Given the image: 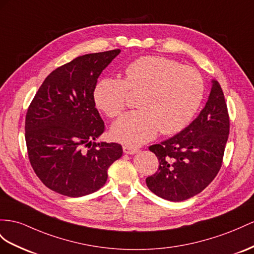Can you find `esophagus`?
Here are the masks:
<instances>
[{"label":"esophagus","instance_id":"34e87169","mask_svg":"<svg viewBox=\"0 0 254 254\" xmlns=\"http://www.w3.org/2000/svg\"><path fill=\"white\" fill-rule=\"evenodd\" d=\"M123 151H125V153H127V154H135V153H137L139 150L137 148L125 145L123 146Z\"/></svg>","mask_w":254,"mask_h":254}]
</instances>
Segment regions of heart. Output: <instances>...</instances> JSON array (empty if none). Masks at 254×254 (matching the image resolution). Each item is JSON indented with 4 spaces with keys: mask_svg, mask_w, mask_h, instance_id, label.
Returning a JSON list of instances; mask_svg holds the SVG:
<instances>
[{
    "mask_svg": "<svg viewBox=\"0 0 254 254\" xmlns=\"http://www.w3.org/2000/svg\"><path fill=\"white\" fill-rule=\"evenodd\" d=\"M137 94V107L112 127V136L122 144L138 147L158 132L174 134L184 129L200 106L205 84L191 66L163 57L146 56L129 63L126 78L104 77L96 83V105L110 118L125 109L128 94Z\"/></svg>",
    "mask_w": 254,
    "mask_h": 254,
    "instance_id": "b5f03b06",
    "label": "heart"
}]
</instances>
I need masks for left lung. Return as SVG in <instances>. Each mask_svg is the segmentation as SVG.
Returning a JSON list of instances; mask_svg holds the SVG:
<instances>
[{"mask_svg": "<svg viewBox=\"0 0 254 254\" xmlns=\"http://www.w3.org/2000/svg\"><path fill=\"white\" fill-rule=\"evenodd\" d=\"M211 82L208 101L197 118L172 138L149 147L160 165L146 184L162 198L181 201L200 193L222 165L230 117L220 83Z\"/></svg>", "mask_w": 254, "mask_h": 254, "instance_id": "1", "label": "left lung"}]
</instances>
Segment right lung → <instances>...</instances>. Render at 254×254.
I'll use <instances>...</instances> for the list:
<instances>
[{"instance_id":"1","label":"right lung","mask_w":254,"mask_h":254,"mask_svg":"<svg viewBox=\"0 0 254 254\" xmlns=\"http://www.w3.org/2000/svg\"><path fill=\"white\" fill-rule=\"evenodd\" d=\"M120 49L78 57L46 77L25 116L30 163L42 183L69 197L105 185L107 170L122 155L117 142H95L105 125L95 108L94 89Z\"/></svg>"}]
</instances>
